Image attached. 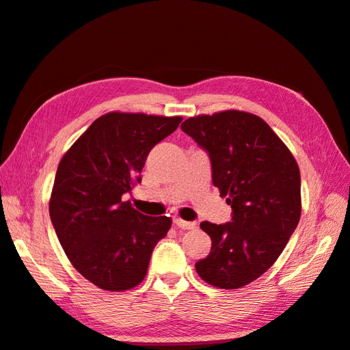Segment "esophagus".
<instances>
[{
  "label": "esophagus",
  "instance_id": "1",
  "mask_svg": "<svg viewBox=\"0 0 350 350\" xmlns=\"http://www.w3.org/2000/svg\"><path fill=\"white\" fill-rule=\"evenodd\" d=\"M174 224L178 226V228H183V230H195V228L198 226L196 222H187V220H183L180 217L174 219Z\"/></svg>",
  "mask_w": 350,
  "mask_h": 350
}]
</instances>
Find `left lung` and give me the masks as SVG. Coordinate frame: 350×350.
Returning <instances> with one entry per match:
<instances>
[{
    "label": "left lung",
    "mask_w": 350,
    "mask_h": 350,
    "mask_svg": "<svg viewBox=\"0 0 350 350\" xmlns=\"http://www.w3.org/2000/svg\"><path fill=\"white\" fill-rule=\"evenodd\" d=\"M181 130L208 154L213 184L232 208L231 222L201 224L211 251L196 272L215 287L240 288L272 267L296 230L297 163L272 128L246 111L189 118Z\"/></svg>",
    "instance_id": "8db88e82"
}]
</instances>
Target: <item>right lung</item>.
I'll return each mask as SVG.
<instances>
[{
    "label": "right lung",
    "instance_id": "right-lung-1",
    "mask_svg": "<svg viewBox=\"0 0 350 350\" xmlns=\"http://www.w3.org/2000/svg\"><path fill=\"white\" fill-rule=\"evenodd\" d=\"M181 116L111 111L98 118L57 167L49 217L63 251L85 280L109 291L139 285L172 220L151 217L122 196L142 181L149 151Z\"/></svg>",
    "mask_w": 350,
    "mask_h": 350
}]
</instances>
